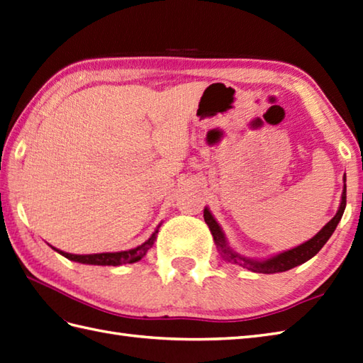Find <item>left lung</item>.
Masks as SVG:
<instances>
[{"instance_id": "obj_1", "label": "left lung", "mask_w": 363, "mask_h": 363, "mask_svg": "<svg viewBox=\"0 0 363 363\" xmlns=\"http://www.w3.org/2000/svg\"><path fill=\"white\" fill-rule=\"evenodd\" d=\"M343 182L345 184H343V191H342V201H340L339 210H337V213L333 220L330 223H326V225H323V229L320 230L317 235H314L313 238L308 240L306 242H303V244H300V246L292 247L289 250H284V252H281V254H277L271 258L252 259L247 257H241L229 246V244H227L224 232L220 227V224L216 223L213 215L210 213L208 207L204 208V220L208 225L210 232H212L213 241L224 259L230 261V263H233V264H240L242 267H246L252 272H259V274L284 272V271H289V269H292V267L306 263L308 259L317 255L318 250L322 249L326 244V241L331 238V235L334 233L337 224H339V221L342 220L345 207H347V178H343Z\"/></svg>"}]
</instances>
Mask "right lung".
Here are the masks:
<instances>
[{
  "label": "right lung",
  "instance_id": "obj_1",
  "mask_svg": "<svg viewBox=\"0 0 363 363\" xmlns=\"http://www.w3.org/2000/svg\"><path fill=\"white\" fill-rule=\"evenodd\" d=\"M159 224L156 227V230L151 233V237L140 244V246L130 249V250H122V252H105V254H91V255H74V254H67V252L58 250V254H62L67 259L75 261V263H82V264H94V266H121L126 263H136L140 258L145 257L147 252L153 247V244L156 241L157 232H159Z\"/></svg>",
  "mask_w": 363,
  "mask_h": 363
}]
</instances>
